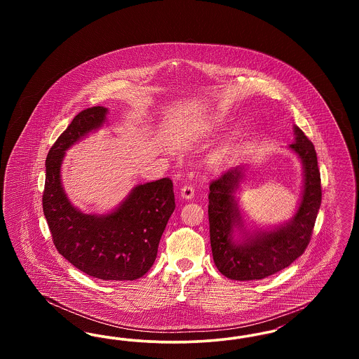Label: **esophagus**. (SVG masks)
<instances>
[{
    "label": "esophagus",
    "instance_id": "1",
    "mask_svg": "<svg viewBox=\"0 0 359 359\" xmlns=\"http://www.w3.org/2000/svg\"><path fill=\"white\" fill-rule=\"evenodd\" d=\"M180 196H182L183 199H186V201L192 199V198H194V187L184 186V187L182 188V191H180Z\"/></svg>",
    "mask_w": 359,
    "mask_h": 359
}]
</instances>
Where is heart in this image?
<instances>
[{"instance_id": "b5f03b06", "label": "heart", "mask_w": 359, "mask_h": 359, "mask_svg": "<svg viewBox=\"0 0 359 359\" xmlns=\"http://www.w3.org/2000/svg\"><path fill=\"white\" fill-rule=\"evenodd\" d=\"M223 156H224V151H219L218 154H215V161H219V160H222Z\"/></svg>"}]
</instances>
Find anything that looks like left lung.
<instances>
[{
  "mask_svg": "<svg viewBox=\"0 0 359 359\" xmlns=\"http://www.w3.org/2000/svg\"><path fill=\"white\" fill-rule=\"evenodd\" d=\"M288 149L303 165V188L294 215L269 229H248L239 210L237 192L245 165L222 173L210 184L208 222L212 258L218 271L239 281L261 280L277 273L302 256L309 243L322 203L320 172L313 144L293 126Z\"/></svg>",
  "mask_w": 359,
  "mask_h": 359,
  "instance_id": "obj_1",
  "label": "left lung"
}]
</instances>
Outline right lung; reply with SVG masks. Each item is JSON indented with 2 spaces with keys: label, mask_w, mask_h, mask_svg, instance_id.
<instances>
[{
  "label": "right lung",
  "mask_w": 359,
  "mask_h": 359,
  "mask_svg": "<svg viewBox=\"0 0 359 359\" xmlns=\"http://www.w3.org/2000/svg\"><path fill=\"white\" fill-rule=\"evenodd\" d=\"M107 107L86 109L52 145L46 160L43 211L57 252L75 268L100 280H136L157 256L160 238L175 210L168 177L138 184L114 210L85 214L62 184V163L72 145L102 128Z\"/></svg>",
  "instance_id": "1"
}]
</instances>
